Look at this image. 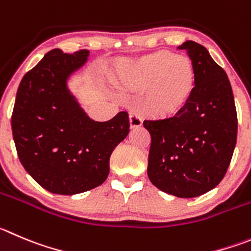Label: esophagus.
I'll return each mask as SVG.
<instances>
[{"label": "esophagus", "mask_w": 251, "mask_h": 251, "mask_svg": "<svg viewBox=\"0 0 251 251\" xmlns=\"http://www.w3.org/2000/svg\"><path fill=\"white\" fill-rule=\"evenodd\" d=\"M130 126L131 128H137L142 126V119L140 118L139 115L135 114V112L130 114Z\"/></svg>", "instance_id": "34e87169"}]
</instances>
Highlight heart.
<instances>
[{
	"instance_id": "obj_1",
	"label": "heart",
	"mask_w": 251,
	"mask_h": 251,
	"mask_svg": "<svg viewBox=\"0 0 251 251\" xmlns=\"http://www.w3.org/2000/svg\"><path fill=\"white\" fill-rule=\"evenodd\" d=\"M116 83L133 90L150 87L145 98L147 111L158 118H170L188 104L196 86V70L188 58L161 50L123 63Z\"/></svg>"
}]
</instances>
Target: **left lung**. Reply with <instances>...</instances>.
<instances>
[{"label": "left lung", "instance_id": "8db88e82", "mask_svg": "<svg viewBox=\"0 0 251 251\" xmlns=\"http://www.w3.org/2000/svg\"><path fill=\"white\" fill-rule=\"evenodd\" d=\"M187 51L196 70L188 104L175 116L145 120L151 135L147 175L153 186L179 198L202 196L221 183L236 144L238 118L226 73L193 41Z\"/></svg>", "mask_w": 251, "mask_h": 251}]
</instances>
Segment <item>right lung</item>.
I'll use <instances>...</instances> for the list:
<instances>
[{"label":"right lung","mask_w":251,"mask_h":251,"mask_svg":"<svg viewBox=\"0 0 251 251\" xmlns=\"http://www.w3.org/2000/svg\"><path fill=\"white\" fill-rule=\"evenodd\" d=\"M88 57L86 49L48 51L23 76L16 95L11 125L18 157L51 193L72 196L104 183L110 156L130 131L127 112L94 121L68 88Z\"/></svg>","instance_id":"add662e5"}]
</instances>
